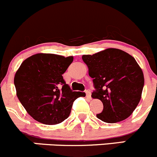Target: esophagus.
<instances>
[{"instance_id":"34e87169","label":"esophagus","mask_w":157,"mask_h":157,"mask_svg":"<svg viewBox=\"0 0 157 157\" xmlns=\"http://www.w3.org/2000/svg\"><path fill=\"white\" fill-rule=\"evenodd\" d=\"M86 97H87V98H90L91 97V93H90V90H86Z\"/></svg>"}]
</instances>
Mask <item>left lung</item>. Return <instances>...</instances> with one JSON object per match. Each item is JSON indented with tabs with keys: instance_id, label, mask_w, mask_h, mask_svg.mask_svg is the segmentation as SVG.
<instances>
[{
	"instance_id": "obj_1",
	"label": "left lung",
	"mask_w": 157,
	"mask_h": 157,
	"mask_svg": "<svg viewBox=\"0 0 157 157\" xmlns=\"http://www.w3.org/2000/svg\"><path fill=\"white\" fill-rule=\"evenodd\" d=\"M95 90L103 109L97 114L105 123H117L130 117L137 106L144 85L143 71L137 62L125 51L108 48L93 55H83Z\"/></svg>"
}]
</instances>
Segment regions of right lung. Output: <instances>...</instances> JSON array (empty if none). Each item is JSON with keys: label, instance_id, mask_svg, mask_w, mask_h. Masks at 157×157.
<instances>
[{"label": "right lung", "instance_id": "obj_1", "mask_svg": "<svg viewBox=\"0 0 157 157\" xmlns=\"http://www.w3.org/2000/svg\"><path fill=\"white\" fill-rule=\"evenodd\" d=\"M73 60V57L36 54L21 63L14 77L17 96L35 121L60 124L69 117L74 100L86 96L71 90L62 76Z\"/></svg>", "mask_w": 157, "mask_h": 157}]
</instances>
